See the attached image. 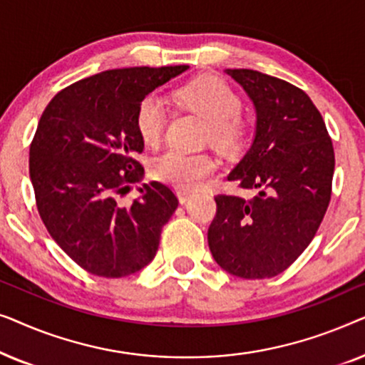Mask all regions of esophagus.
<instances>
[{
    "mask_svg": "<svg viewBox=\"0 0 365 365\" xmlns=\"http://www.w3.org/2000/svg\"><path fill=\"white\" fill-rule=\"evenodd\" d=\"M178 197H179V201H181V202L184 204V202L189 201V197H191V192H187V191H179V192H178Z\"/></svg>",
    "mask_w": 365,
    "mask_h": 365,
    "instance_id": "1",
    "label": "esophagus"
}]
</instances>
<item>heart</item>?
Here are the masks:
<instances>
[{
	"label": "heart",
	"mask_w": 365,
	"mask_h": 365,
	"mask_svg": "<svg viewBox=\"0 0 365 365\" xmlns=\"http://www.w3.org/2000/svg\"><path fill=\"white\" fill-rule=\"evenodd\" d=\"M184 109L207 121L206 139L222 153H237L246 146L251 123L241 113V96L217 76H201L176 91ZM136 129L148 146H158L166 129V108L158 94H148L138 104ZM217 161L211 154L166 151L151 163L154 179L179 191L197 189L211 174Z\"/></svg>",
	"instance_id": "1"
}]
</instances>
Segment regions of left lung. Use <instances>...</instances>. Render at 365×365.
Listing matches in <instances>:
<instances>
[{
  "mask_svg": "<svg viewBox=\"0 0 365 365\" xmlns=\"http://www.w3.org/2000/svg\"><path fill=\"white\" fill-rule=\"evenodd\" d=\"M257 113L256 138L227 176L251 199L216 194L207 231L212 257L232 276L266 279L286 271L316 236L332 194L334 146L301 88L254 71L226 69Z\"/></svg>",
  "mask_w": 365,
  "mask_h": 365,
  "instance_id": "left-lung-1",
  "label": "left lung"
}]
</instances>
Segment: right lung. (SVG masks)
<instances>
[{
	"mask_svg": "<svg viewBox=\"0 0 365 365\" xmlns=\"http://www.w3.org/2000/svg\"><path fill=\"white\" fill-rule=\"evenodd\" d=\"M187 68L108 69L61 89L41 114L29 146L38 212L58 246L94 276H129L156 256L178 196L153 181L133 202L119 199L144 173L139 101Z\"/></svg>",
	"mask_w": 365,
	"mask_h": 365,
	"instance_id": "1",
	"label": "right lung"
}]
</instances>
